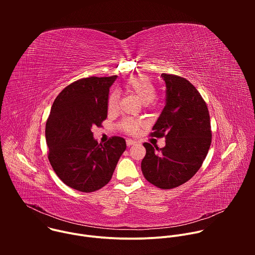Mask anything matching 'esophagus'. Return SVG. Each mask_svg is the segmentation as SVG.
<instances>
[{
    "label": "esophagus",
    "instance_id": "esophagus-1",
    "mask_svg": "<svg viewBox=\"0 0 255 255\" xmlns=\"http://www.w3.org/2000/svg\"><path fill=\"white\" fill-rule=\"evenodd\" d=\"M137 142L135 140H132V139H127L126 140V144L127 146H131V145H135Z\"/></svg>",
    "mask_w": 255,
    "mask_h": 255
}]
</instances>
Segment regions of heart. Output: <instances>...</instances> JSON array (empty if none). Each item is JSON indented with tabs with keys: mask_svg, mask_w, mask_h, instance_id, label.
I'll use <instances>...</instances> for the list:
<instances>
[{
	"mask_svg": "<svg viewBox=\"0 0 255 255\" xmlns=\"http://www.w3.org/2000/svg\"><path fill=\"white\" fill-rule=\"evenodd\" d=\"M125 88L129 93L134 95L143 105H147L151 103L154 100L156 95V90L151 80L148 77L143 76V75L130 78L126 82ZM118 100H119L118 93L113 92L108 100L109 111L115 110L117 108ZM121 127L125 132L129 134H136L139 130L140 123L132 119H127L122 122Z\"/></svg>",
	"mask_w": 255,
	"mask_h": 255,
	"instance_id": "heart-1",
	"label": "heart"
}]
</instances>
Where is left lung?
<instances>
[{
  "mask_svg": "<svg viewBox=\"0 0 255 255\" xmlns=\"http://www.w3.org/2000/svg\"><path fill=\"white\" fill-rule=\"evenodd\" d=\"M165 83V106L151 135L165 138L158 149L143 143L146 154L141 170L149 183L163 190L185 184L200 169L212 141L210 115L198 90L186 79L161 75Z\"/></svg>",
  "mask_w": 255,
  "mask_h": 255,
  "instance_id": "1",
  "label": "left lung"
}]
</instances>
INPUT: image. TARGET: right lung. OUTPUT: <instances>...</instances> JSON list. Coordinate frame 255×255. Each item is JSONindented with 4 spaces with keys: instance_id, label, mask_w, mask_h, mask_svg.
<instances>
[{
    "instance_id": "obj_1",
    "label": "right lung",
    "mask_w": 255,
    "mask_h": 255,
    "mask_svg": "<svg viewBox=\"0 0 255 255\" xmlns=\"http://www.w3.org/2000/svg\"><path fill=\"white\" fill-rule=\"evenodd\" d=\"M116 79L79 80L53 102L45 127L48 159L57 176L71 189L83 193L102 189L112 178L126 149L124 138L115 136L102 145L92 132L107 118L109 91Z\"/></svg>"
}]
</instances>
